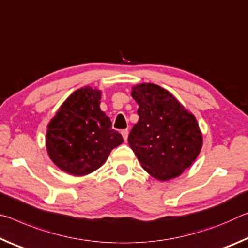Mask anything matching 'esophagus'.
Returning a JSON list of instances; mask_svg holds the SVG:
<instances>
[{"instance_id": "1", "label": "esophagus", "mask_w": 248, "mask_h": 248, "mask_svg": "<svg viewBox=\"0 0 248 248\" xmlns=\"http://www.w3.org/2000/svg\"><path fill=\"white\" fill-rule=\"evenodd\" d=\"M128 133H129V131L127 129H124V130H123V131H121V134H123L124 141L128 140Z\"/></svg>"}]
</instances>
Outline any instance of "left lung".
Here are the masks:
<instances>
[{"label": "left lung", "mask_w": 248, "mask_h": 248, "mask_svg": "<svg viewBox=\"0 0 248 248\" xmlns=\"http://www.w3.org/2000/svg\"><path fill=\"white\" fill-rule=\"evenodd\" d=\"M131 96L139 105V121L128 137L130 148L152 177L164 182L177 177L202 146L195 116L169 91L152 83L133 86Z\"/></svg>", "instance_id": "8db88e82"}]
</instances>
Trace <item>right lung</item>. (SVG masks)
I'll return each instance as SVG.
<instances>
[{"label":"right lung","mask_w":248,"mask_h":248,"mask_svg":"<svg viewBox=\"0 0 248 248\" xmlns=\"http://www.w3.org/2000/svg\"><path fill=\"white\" fill-rule=\"evenodd\" d=\"M102 92L90 86L71 94L48 124L46 145L59 169L84 176L99 169L124 142L111 121L100 110Z\"/></svg>","instance_id":"right-lung-1"}]
</instances>
